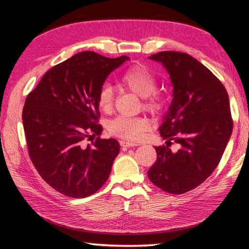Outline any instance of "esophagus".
<instances>
[{
    "label": "esophagus",
    "instance_id": "esophagus-1",
    "mask_svg": "<svg viewBox=\"0 0 249 249\" xmlns=\"http://www.w3.org/2000/svg\"><path fill=\"white\" fill-rule=\"evenodd\" d=\"M120 144L122 147H125V148H128V147H134V146L138 145V144H136V142H128V141H121Z\"/></svg>",
    "mask_w": 249,
    "mask_h": 249
}]
</instances>
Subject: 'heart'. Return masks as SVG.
I'll use <instances>...</instances> for the list:
<instances>
[{
  "instance_id": "b5f03b06",
  "label": "heart",
  "mask_w": 249,
  "mask_h": 249,
  "mask_svg": "<svg viewBox=\"0 0 249 249\" xmlns=\"http://www.w3.org/2000/svg\"><path fill=\"white\" fill-rule=\"evenodd\" d=\"M121 83L126 89L142 96V107L150 112H159L165 107L166 95L157 89L156 75L145 66L130 67L122 74ZM115 92L111 84L103 83L96 95L99 107L105 113H109L114 105ZM151 127V122L146 116L120 115L107 123V129L114 136L127 141H141Z\"/></svg>"
}]
</instances>
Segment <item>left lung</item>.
<instances>
[{"instance_id":"1","label":"left lung","mask_w":249,"mask_h":249,"mask_svg":"<svg viewBox=\"0 0 249 249\" xmlns=\"http://www.w3.org/2000/svg\"><path fill=\"white\" fill-rule=\"evenodd\" d=\"M170 73L174 100L160 134L167 145L156 146L157 160L148 178L162 191L182 195L200 185L217 167L233 130L225 87L211 71L179 52H160L149 57ZM172 142L178 151L170 148Z\"/></svg>"}]
</instances>
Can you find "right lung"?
Returning a JSON list of instances; mask_svg holds the SVG:
<instances>
[{
  "label": "right lung",
  "mask_w": 249,
  "mask_h": 249,
  "mask_svg": "<svg viewBox=\"0 0 249 249\" xmlns=\"http://www.w3.org/2000/svg\"><path fill=\"white\" fill-rule=\"evenodd\" d=\"M128 59L79 53L48 70L25 100L29 158L41 178L62 195L89 196L108 179L120 144L100 137L96 95L107 75ZM92 136L96 141L84 144Z\"/></svg>",
  "instance_id": "add662e5"
}]
</instances>
